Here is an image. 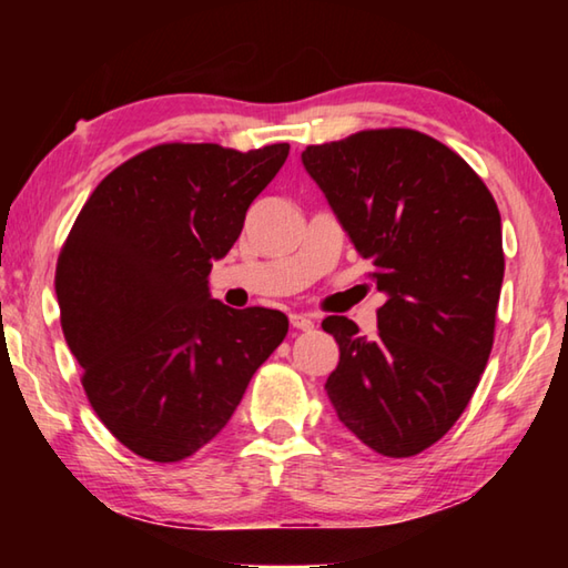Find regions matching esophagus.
<instances>
[{
  "mask_svg": "<svg viewBox=\"0 0 568 568\" xmlns=\"http://www.w3.org/2000/svg\"><path fill=\"white\" fill-rule=\"evenodd\" d=\"M291 325L297 331H313L315 323L305 313H291Z\"/></svg>",
  "mask_w": 568,
  "mask_h": 568,
  "instance_id": "esophagus-1",
  "label": "esophagus"
}]
</instances>
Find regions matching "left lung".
Segmentation results:
<instances>
[{
  "mask_svg": "<svg viewBox=\"0 0 568 568\" xmlns=\"http://www.w3.org/2000/svg\"><path fill=\"white\" fill-rule=\"evenodd\" d=\"M301 158L386 293L373 338L343 315L323 321L341 348L325 390L365 446L416 456L458 420L491 355L504 283L496 200L464 158L406 128Z\"/></svg>",
  "mask_w": 568,
  "mask_h": 568,
  "instance_id": "8db88e82",
  "label": "left lung"
}]
</instances>
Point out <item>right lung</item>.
Listing matches in <instances>:
<instances>
[{
    "label": "right lung",
    "instance_id": "1",
    "mask_svg": "<svg viewBox=\"0 0 568 568\" xmlns=\"http://www.w3.org/2000/svg\"><path fill=\"white\" fill-rule=\"evenodd\" d=\"M287 152L150 148L77 215L54 275L62 331L94 413L132 454L172 464L203 448L283 343L281 311H233L207 275Z\"/></svg>",
    "mask_w": 568,
    "mask_h": 568
}]
</instances>
